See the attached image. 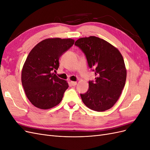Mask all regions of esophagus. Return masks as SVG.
I'll use <instances>...</instances> for the list:
<instances>
[{
	"label": "esophagus",
	"mask_w": 150,
	"mask_h": 150,
	"mask_svg": "<svg viewBox=\"0 0 150 150\" xmlns=\"http://www.w3.org/2000/svg\"><path fill=\"white\" fill-rule=\"evenodd\" d=\"M70 84L72 86H74L77 84V82H76V81H70Z\"/></svg>",
	"instance_id": "esophagus-1"
}]
</instances>
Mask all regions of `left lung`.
<instances>
[{"mask_svg": "<svg viewBox=\"0 0 150 150\" xmlns=\"http://www.w3.org/2000/svg\"><path fill=\"white\" fill-rule=\"evenodd\" d=\"M85 54L90 68L95 69V81L89 82V89L81 94L85 105L102 112L111 108L118 100L126 79L123 57L116 47L95 36L81 38L75 42Z\"/></svg>", "mask_w": 150, "mask_h": 150, "instance_id": "obj_1", "label": "left lung"}]
</instances>
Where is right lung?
<instances>
[{
    "label": "right lung",
    "instance_id": "right-lung-1",
    "mask_svg": "<svg viewBox=\"0 0 150 150\" xmlns=\"http://www.w3.org/2000/svg\"><path fill=\"white\" fill-rule=\"evenodd\" d=\"M74 43L70 38H48L29 52L22 67L21 81L27 98L36 108L47 110L61 103L69 85L51 72L57 70L61 56Z\"/></svg>",
    "mask_w": 150,
    "mask_h": 150
}]
</instances>
